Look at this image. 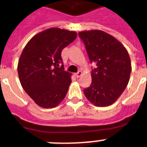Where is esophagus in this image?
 <instances>
[{
  "instance_id": "esophagus-1",
  "label": "esophagus",
  "mask_w": 147,
  "mask_h": 147,
  "mask_svg": "<svg viewBox=\"0 0 147 147\" xmlns=\"http://www.w3.org/2000/svg\"><path fill=\"white\" fill-rule=\"evenodd\" d=\"M82 71H78L77 73H76L75 74V76H76V77H77V78H79V77H80V76H82Z\"/></svg>"
}]
</instances>
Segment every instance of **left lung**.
Segmentation results:
<instances>
[{"mask_svg":"<svg viewBox=\"0 0 147 147\" xmlns=\"http://www.w3.org/2000/svg\"><path fill=\"white\" fill-rule=\"evenodd\" d=\"M79 36L91 63L96 64L91 86L84 89V94L94 106H110L128 85L131 71L129 55L120 41L103 31H82Z\"/></svg>","mask_w":147,"mask_h":147,"instance_id":"8db88e82","label":"left lung"}]
</instances>
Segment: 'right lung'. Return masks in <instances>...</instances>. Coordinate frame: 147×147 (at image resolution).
<instances>
[{"mask_svg": "<svg viewBox=\"0 0 147 147\" xmlns=\"http://www.w3.org/2000/svg\"><path fill=\"white\" fill-rule=\"evenodd\" d=\"M76 32L50 28L32 37L20 56L18 73L24 90L37 105L56 107L64 100L71 74L64 70L61 51Z\"/></svg>", "mask_w": 147, "mask_h": 147, "instance_id": "right-lung-1", "label": "right lung"}]
</instances>
